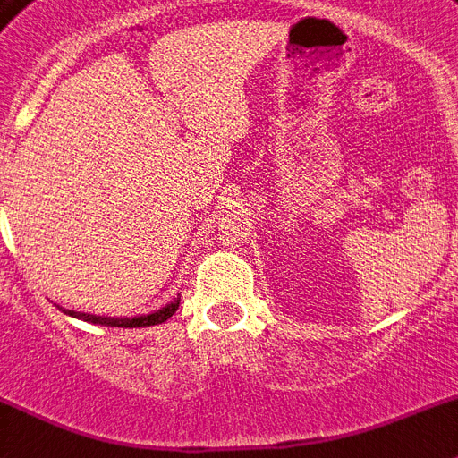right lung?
<instances>
[{
  "label": "right lung",
  "instance_id": "right-lung-1",
  "mask_svg": "<svg viewBox=\"0 0 458 458\" xmlns=\"http://www.w3.org/2000/svg\"><path fill=\"white\" fill-rule=\"evenodd\" d=\"M177 306H180V300L170 301L168 306L149 313V316H138V318H102V316H90V313H79V311H67V313L74 316V318L89 320V323H98V325H112V327H147V325H158V323H164V320H168L170 316L177 311Z\"/></svg>",
  "mask_w": 458,
  "mask_h": 458
}]
</instances>
